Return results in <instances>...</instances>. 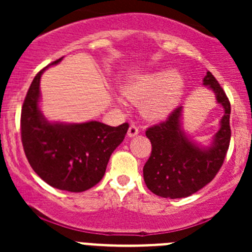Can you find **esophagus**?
Masks as SVG:
<instances>
[{
  "instance_id": "obj_1",
  "label": "esophagus",
  "mask_w": 252,
  "mask_h": 252,
  "mask_svg": "<svg viewBox=\"0 0 252 252\" xmlns=\"http://www.w3.org/2000/svg\"><path fill=\"white\" fill-rule=\"evenodd\" d=\"M139 134V129L136 128L134 124H131L130 126H129V130H128V136L129 138H134L135 135H138Z\"/></svg>"
}]
</instances>
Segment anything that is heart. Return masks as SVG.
Segmentation results:
<instances>
[{
    "instance_id": "heart-1",
    "label": "heart",
    "mask_w": 252,
    "mask_h": 252,
    "mask_svg": "<svg viewBox=\"0 0 252 252\" xmlns=\"http://www.w3.org/2000/svg\"><path fill=\"white\" fill-rule=\"evenodd\" d=\"M184 79L171 69L157 70L138 77L126 86L124 95L140 105L142 117L163 121L179 106L184 93Z\"/></svg>"
}]
</instances>
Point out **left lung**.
<instances>
[{
  "mask_svg": "<svg viewBox=\"0 0 252 252\" xmlns=\"http://www.w3.org/2000/svg\"><path fill=\"white\" fill-rule=\"evenodd\" d=\"M202 85L213 91L223 107L220 129L207 146L185 133L183 106L175 108L166 122L146 130L152 151L144 166V180L157 196L182 199L195 194L216 177L224 161L230 141L229 100L211 72L206 73Z\"/></svg>",
  "mask_w": 252,
  "mask_h": 252,
  "instance_id": "8db88e82",
  "label": "left lung"
}]
</instances>
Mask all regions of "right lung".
Masks as SVG:
<instances>
[{
	"instance_id": "obj_1",
	"label": "right lung",
	"mask_w": 252,
	"mask_h": 252,
	"mask_svg": "<svg viewBox=\"0 0 252 252\" xmlns=\"http://www.w3.org/2000/svg\"><path fill=\"white\" fill-rule=\"evenodd\" d=\"M62 60L40 70L28 90L20 118L22 142L30 166L44 182L56 189L81 192L102 179L112 152L124 140L129 126L48 121L40 110V79Z\"/></svg>"
}]
</instances>
